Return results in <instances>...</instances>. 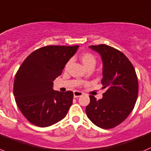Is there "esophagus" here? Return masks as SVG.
I'll list each match as a JSON object with an SVG mask.
<instances>
[{
  "label": "esophagus",
  "mask_w": 151,
  "mask_h": 151,
  "mask_svg": "<svg viewBox=\"0 0 151 151\" xmlns=\"http://www.w3.org/2000/svg\"><path fill=\"white\" fill-rule=\"evenodd\" d=\"M83 96V92H79V91H74V98L80 97V96Z\"/></svg>",
  "instance_id": "esophagus-1"
}]
</instances>
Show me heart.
Listing matches in <instances>:
<instances>
[{
  "label": "heart",
  "mask_w": 151,
  "mask_h": 151,
  "mask_svg": "<svg viewBox=\"0 0 151 151\" xmlns=\"http://www.w3.org/2000/svg\"><path fill=\"white\" fill-rule=\"evenodd\" d=\"M80 59H81V62L83 64V65L85 66L86 68H93L95 67L96 64V58L93 54L90 53V52H83L81 55L80 56ZM70 61H68L66 62L65 65V70H68L70 65Z\"/></svg>",
  "instance_id": "heart-1"
}]
</instances>
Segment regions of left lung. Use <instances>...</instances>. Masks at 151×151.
<instances>
[{"instance_id": "8db88e82", "label": "left lung", "mask_w": 151, "mask_h": 151, "mask_svg": "<svg viewBox=\"0 0 151 151\" xmlns=\"http://www.w3.org/2000/svg\"><path fill=\"white\" fill-rule=\"evenodd\" d=\"M103 62L101 99L89 96L86 108L88 118L96 126L108 129L123 123L135 107L138 93V77L132 64L122 52L105 44L90 46Z\"/></svg>"}]
</instances>
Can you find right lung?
Here are the masks:
<instances>
[{"instance_id":"add662e5","label":"right lung","mask_w":151,"mask_h":151,"mask_svg":"<svg viewBox=\"0 0 151 151\" xmlns=\"http://www.w3.org/2000/svg\"><path fill=\"white\" fill-rule=\"evenodd\" d=\"M78 47H41L30 54L19 67L15 76L13 95L20 111L31 123L47 127L67 115L74 93L53 90V81Z\"/></svg>"}]
</instances>
